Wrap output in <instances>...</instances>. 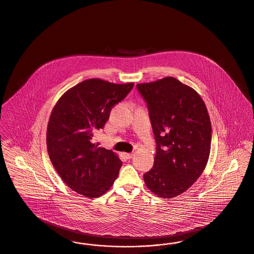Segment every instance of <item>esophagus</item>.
I'll use <instances>...</instances> for the list:
<instances>
[{"instance_id":"34e87169","label":"esophagus","mask_w":254,"mask_h":254,"mask_svg":"<svg viewBox=\"0 0 254 254\" xmlns=\"http://www.w3.org/2000/svg\"><path fill=\"white\" fill-rule=\"evenodd\" d=\"M125 157L127 159H129V158H131L133 157V154L132 153H125Z\"/></svg>"}]
</instances>
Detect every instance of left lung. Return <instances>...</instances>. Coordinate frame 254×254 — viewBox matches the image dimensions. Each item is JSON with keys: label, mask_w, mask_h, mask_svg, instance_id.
Here are the masks:
<instances>
[{"label": "left lung", "mask_w": 254, "mask_h": 254, "mask_svg": "<svg viewBox=\"0 0 254 254\" xmlns=\"http://www.w3.org/2000/svg\"><path fill=\"white\" fill-rule=\"evenodd\" d=\"M137 89L147 103L157 142L154 166L143 180L157 196L172 199L188 190L207 164L209 114L200 95L173 77L139 83Z\"/></svg>", "instance_id": "left-lung-1"}]
</instances>
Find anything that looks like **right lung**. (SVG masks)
Wrapping results in <instances>:
<instances>
[{
    "mask_svg": "<svg viewBox=\"0 0 254 254\" xmlns=\"http://www.w3.org/2000/svg\"><path fill=\"white\" fill-rule=\"evenodd\" d=\"M133 82L116 84L89 79L59 98L47 127L48 153L58 175L71 190L97 198L114 185L122 166L114 151L93 142L104 127L112 108L123 100Z\"/></svg>",
    "mask_w": 254,
    "mask_h": 254,
    "instance_id": "right-lung-1",
    "label": "right lung"
}]
</instances>
